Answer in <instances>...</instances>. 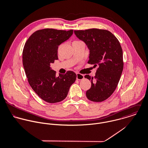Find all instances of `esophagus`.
Segmentation results:
<instances>
[{
    "label": "esophagus",
    "mask_w": 148,
    "mask_h": 148,
    "mask_svg": "<svg viewBox=\"0 0 148 148\" xmlns=\"http://www.w3.org/2000/svg\"><path fill=\"white\" fill-rule=\"evenodd\" d=\"M84 78V75L83 74H79V73H77V79L78 80H82V79Z\"/></svg>",
    "instance_id": "1"
}]
</instances>
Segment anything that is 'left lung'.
<instances>
[{
    "mask_svg": "<svg viewBox=\"0 0 148 148\" xmlns=\"http://www.w3.org/2000/svg\"><path fill=\"white\" fill-rule=\"evenodd\" d=\"M76 36L89 49V64L98 66L95 77L86 75L91 81V88L86 92L87 98L101 102L111 96L116 89L123 69V51L119 41L110 31L89 29L74 30Z\"/></svg>",
    "mask_w": 148,
    "mask_h": 148,
    "instance_id": "obj_1",
    "label": "left lung"
}]
</instances>
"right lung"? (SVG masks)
Here are the masks:
<instances>
[{
    "label": "right lung",
    "mask_w": 148,
    "mask_h": 148,
    "mask_svg": "<svg viewBox=\"0 0 148 148\" xmlns=\"http://www.w3.org/2000/svg\"><path fill=\"white\" fill-rule=\"evenodd\" d=\"M73 33V30H38L29 37L25 44L22 62L28 82L35 93L47 103L63 100L76 79V74L71 71L56 77V71L50 67L51 63L58 59V46Z\"/></svg>",
    "instance_id": "add662e5"
}]
</instances>
